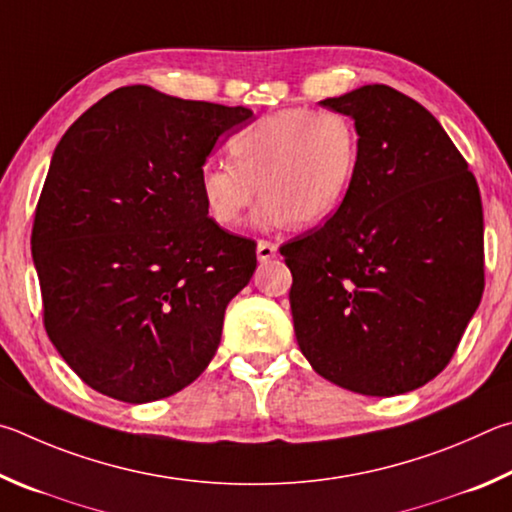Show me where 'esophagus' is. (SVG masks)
I'll return each mask as SVG.
<instances>
[{
	"label": "esophagus",
	"instance_id": "obj_1",
	"mask_svg": "<svg viewBox=\"0 0 512 512\" xmlns=\"http://www.w3.org/2000/svg\"><path fill=\"white\" fill-rule=\"evenodd\" d=\"M276 251H279V249H276L274 242H270V240H258L256 256H258V261H261V263H265V261H270V258H274Z\"/></svg>",
	"mask_w": 512,
	"mask_h": 512
}]
</instances>
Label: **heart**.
Returning <instances> with one entry per match:
<instances>
[{
    "mask_svg": "<svg viewBox=\"0 0 512 512\" xmlns=\"http://www.w3.org/2000/svg\"><path fill=\"white\" fill-rule=\"evenodd\" d=\"M231 164L200 170L209 218L236 227L256 200L263 229L317 227L342 209L360 168V134L344 114L288 107L247 125L229 143Z\"/></svg>",
    "mask_w": 512,
    "mask_h": 512,
    "instance_id": "b5f03b06",
    "label": "heart"
}]
</instances>
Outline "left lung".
Here are the masks:
<instances>
[{"label":"left lung","instance_id":"1","mask_svg":"<svg viewBox=\"0 0 512 512\" xmlns=\"http://www.w3.org/2000/svg\"><path fill=\"white\" fill-rule=\"evenodd\" d=\"M351 116L360 168L324 227L281 247L301 353L362 396L434 380L483 294L477 179L443 125L389 85L319 101Z\"/></svg>","mask_w":512,"mask_h":512}]
</instances>
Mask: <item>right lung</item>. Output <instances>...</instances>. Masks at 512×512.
<instances>
[{"label":"right lung","mask_w":512,"mask_h":512,"mask_svg":"<svg viewBox=\"0 0 512 512\" xmlns=\"http://www.w3.org/2000/svg\"><path fill=\"white\" fill-rule=\"evenodd\" d=\"M251 114L130 85L89 107L53 150L31 236L44 328L103 396L168 398L218 351L256 242L209 218L200 170Z\"/></svg>","instance_id":"add662e5"}]
</instances>
